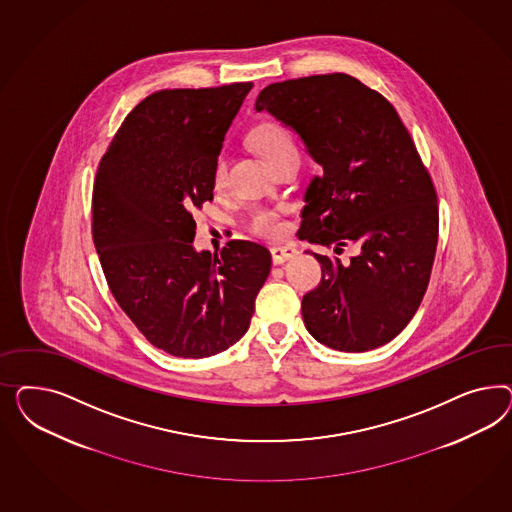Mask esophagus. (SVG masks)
<instances>
[{
  "mask_svg": "<svg viewBox=\"0 0 512 512\" xmlns=\"http://www.w3.org/2000/svg\"><path fill=\"white\" fill-rule=\"evenodd\" d=\"M270 253H272L274 264L287 263V261H291L293 257L298 255V251L295 248H291V246H276V248L270 249Z\"/></svg>",
  "mask_w": 512,
  "mask_h": 512,
  "instance_id": "1",
  "label": "esophagus"
}]
</instances>
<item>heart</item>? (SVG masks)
Instances as JSON below:
<instances>
[{
	"instance_id": "heart-1",
	"label": "heart",
	"mask_w": 512,
	"mask_h": 512,
	"mask_svg": "<svg viewBox=\"0 0 512 512\" xmlns=\"http://www.w3.org/2000/svg\"><path fill=\"white\" fill-rule=\"evenodd\" d=\"M249 140H251L253 148L263 155L270 165H274L276 161L287 154H296L295 142L291 139L289 131L276 122H263V124L257 125L251 131ZM225 174H227V159H225V155L219 154L214 161V169H212L214 186L219 187L225 182ZM248 227L251 233L268 236V238L283 233V223L278 214L272 210H255L249 216Z\"/></svg>"
}]
</instances>
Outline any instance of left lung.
Instances as JSON below:
<instances>
[{"instance_id":"obj_1","label":"left lung","mask_w":512,"mask_h":512,"mask_svg":"<svg viewBox=\"0 0 512 512\" xmlns=\"http://www.w3.org/2000/svg\"><path fill=\"white\" fill-rule=\"evenodd\" d=\"M255 110L295 131L321 165L306 189L300 240L360 246L349 264L308 251L323 270L302 298L308 332L345 353L394 340L419 310L439 233L432 178L398 112L343 73L270 84Z\"/></svg>"}]
</instances>
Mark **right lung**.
Masks as SVG:
<instances>
[{"label":"right lung","mask_w":512,"mask_h":512,"mask_svg":"<svg viewBox=\"0 0 512 512\" xmlns=\"http://www.w3.org/2000/svg\"><path fill=\"white\" fill-rule=\"evenodd\" d=\"M251 82L161 90L125 118L93 184V244L110 293L146 340L204 358L248 332L270 251L231 240L193 246V210L214 199L212 169Z\"/></svg>","instance_id":"add662e5"}]
</instances>
